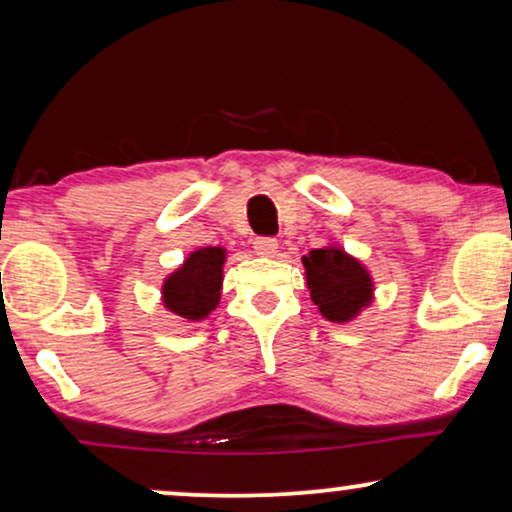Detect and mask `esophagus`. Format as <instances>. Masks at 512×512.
<instances>
[{
    "label": "esophagus",
    "mask_w": 512,
    "mask_h": 512,
    "mask_svg": "<svg viewBox=\"0 0 512 512\" xmlns=\"http://www.w3.org/2000/svg\"><path fill=\"white\" fill-rule=\"evenodd\" d=\"M277 249H279V244H277L275 237H256L254 251L258 256L272 258V256H277Z\"/></svg>",
    "instance_id": "1"
}]
</instances>
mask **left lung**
Here are the masks:
<instances>
[{
  "mask_svg": "<svg viewBox=\"0 0 512 512\" xmlns=\"http://www.w3.org/2000/svg\"><path fill=\"white\" fill-rule=\"evenodd\" d=\"M303 265L312 303L333 324H347L373 303L375 282L368 268L340 244L312 249Z\"/></svg>",
  "mask_w": 512,
  "mask_h": 512,
  "instance_id": "obj_1",
  "label": "left lung"
}]
</instances>
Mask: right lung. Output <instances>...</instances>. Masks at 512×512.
I'll use <instances>...</instances> for the list:
<instances>
[{
  "label": "right lung",
  "mask_w": 512,
  "mask_h": 512,
  "mask_svg": "<svg viewBox=\"0 0 512 512\" xmlns=\"http://www.w3.org/2000/svg\"><path fill=\"white\" fill-rule=\"evenodd\" d=\"M226 249L202 247L186 256L177 270L163 282V305L188 321H202L216 310L221 300Z\"/></svg>",
  "instance_id": "add662e5"
}]
</instances>
